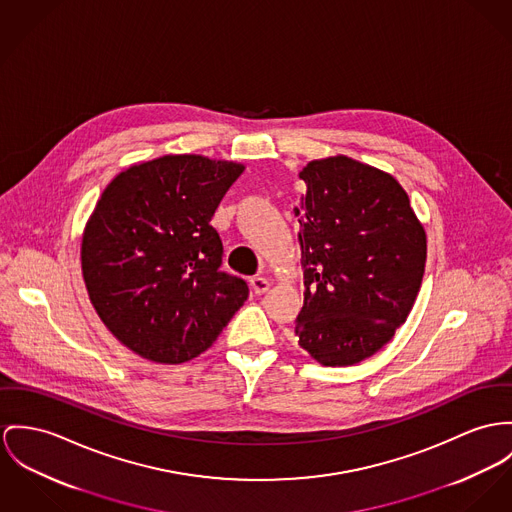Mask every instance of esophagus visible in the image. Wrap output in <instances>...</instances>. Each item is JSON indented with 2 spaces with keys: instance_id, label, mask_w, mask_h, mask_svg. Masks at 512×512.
Here are the masks:
<instances>
[{
  "instance_id": "1",
  "label": "esophagus",
  "mask_w": 512,
  "mask_h": 512,
  "mask_svg": "<svg viewBox=\"0 0 512 512\" xmlns=\"http://www.w3.org/2000/svg\"><path fill=\"white\" fill-rule=\"evenodd\" d=\"M249 284H251V290H253L257 296L265 294V292L269 290V286H271L265 276H253V278L249 280Z\"/></svg>"
}]
</instances>
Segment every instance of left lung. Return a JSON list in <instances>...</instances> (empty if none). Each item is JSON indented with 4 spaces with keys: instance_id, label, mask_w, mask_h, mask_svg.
Instances as JSON below:
<instances>
[{
    "instance_id": "8db88e82",
    "label": "left lung",
    "mask_w": 512,
    "mask_h": 512,
    "mask_svg": "<svg viewBox=\"0 0 512 512\" xmlns=\"http://www.w3.org/2000/svg\"><path fill=\"white\" fill-rule=\"evenodd\" d=\"M300 179L306 292L296 335L319 364L353 366L405 323L425 273L427 236L407 193L380 169L337 156L310 161Z\"/></svg>"
}]
</instances>
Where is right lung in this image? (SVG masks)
Segmentation results:
<instances>
[{"mask_svg":"<svg viewBox=\"0 0 512 512\" xmlns=\"http://www.w3.org/2000/svg\"><path fill=\"white\" fill-rule=\"evenodd\" d=\"M243 165L163 156L132 165L99 198L81 241L95 312L122 345L179 364L204 353L249 296L220 271L210 220Z\"/></svg>","mask_w":512,"mask_h":512,"instance_id":"add662e5","label":"right lung"}]
</instances>
